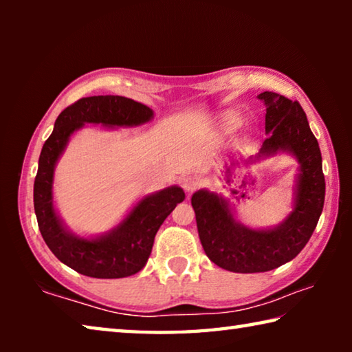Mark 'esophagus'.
I'll list each match as a JSON object with an SVG mask.
<instances>
[{
    "mask_svg": "<svg viewBox=\"0 0 352 352\" xmlns=\"http://www.w3.org/2000/svg\"><path fill=\"white\" fill-rule=\"evenodd\" d=\"M199 184H200L199 180L194 177H186V178H183V182H182V186L184 190H186V192H192L194 189L199 188Z\"/></svg>",
    "mask_w": 352,
    "mask_h": 352,
    "instance_id": "obj_1",
    "label": "esophagus"
}]
</instances>
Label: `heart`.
<instances>
[{
  "label": "heart",
  "instance_id": "1",
  "mask_svg": "<svg viewBox=\"0 0 352 352\" xmlns=\"http://www.w3.org/2000/svg\"><path fill=\"white\" fill-rule=\"evenodd\" d=\"M230 124V127H233V122H228Z\"/></svg>",
  "mask_w": 352,
  "mask_h": 352
}]
</instances>
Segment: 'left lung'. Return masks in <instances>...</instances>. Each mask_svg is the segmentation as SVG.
I'll return each instance as SVG.
<instances>
[{
  "label": "left lung",
  "instance_id": "1",
  "mask_svg": "<svg viewBox=\"0 0 352 352\" xmlns=\"http://www.w3.org/2000/svg\"><path fill=\"white\" fill-rule=\"evenodd\" d=\"M265 133L256 158L279 151L290 152L300 163L294 211L270 230H250L236 222L225 199L200 189L190 204L195 211L199 237L214 264L234 273H259L278 269L295 258L311 239L324 205V175L318 141L309 127L298 100L264 91Z\"/></svg>",
  "mask_w": 352,
  "mask_h": 352
}]
</instances>
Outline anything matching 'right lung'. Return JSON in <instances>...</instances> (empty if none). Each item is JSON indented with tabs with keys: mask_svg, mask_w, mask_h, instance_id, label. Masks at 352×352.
<instances>
[{
	"mask_svg": "<svg viewBox=\"0 0 352 352\" xmlns=\"http://www.w3.org/2000/svg\"><path fill=\"white\" fill-rule=\"evenodd\" d=\"M147 105L124 96L82 98L56 119L45 141L34 182V210L40 233L56 258L77 273L91 278H126L138 273L151 256L155 234L164 219L184 200L182 188L170 186L138 201L115 230L94 239H83L65 228L52 205V177L58 157L83 124L130 127L151 121Z\"/></svg>",
	"mask_w": 352,
	"mask_h": 352,
	"instance_id": "right-lung-1",
	"label": "right lung"
}]
</instances>
